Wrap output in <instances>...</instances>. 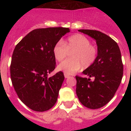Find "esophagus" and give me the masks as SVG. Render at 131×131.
Instances as JSON below:
<instances>
[{
  "label": "esophagus",
  "mask_w": 131,
  "mask_h": 131,
  "mask_svg": "<svg viewBox=\"0 0 131 131\" xmlns=\"http://www.w3.org/2000/svg\"><path fill=\"white\" fill-rule=\"evenodd\" d=\"M69 77V75H67V74H64V78H68Z\"/></svg>",
  "instance_id": "1"
}]
</instances>
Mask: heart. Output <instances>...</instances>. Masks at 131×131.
Returning a JSON list of instances; mask_svg holds the SVG:
<instances>
[{
  "label": "heart",
  "mask_w": 131,
  "mask_h": 131,
  "mask_svg": "<svg viewBox=\"0 0 131 131\" xmlns=\"http://www.w3.org/2000/svg\"><path fill=\"white\" fill-rule=\"evenodd\" d=\"M71 51L70 57L60 63L58 69L67 75H71L82 68H88L94 62L97 56V49L92 45L90 40L86 37L76 34L67 39L56 43L53 48V54L58 62L62 61Z\"/></svg>",
  "instance_id": "obj_1"
}]
</instances>
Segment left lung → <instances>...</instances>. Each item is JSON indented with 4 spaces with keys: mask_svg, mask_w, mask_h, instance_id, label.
Segmentation results:
<instances>
[{
    "mask_svg": "<svg viewBox=\"0 0 131 131\" xmlns=\"http://www.w3.org/2000/svg\"><path fill=\"white\" fill-rule=\"evenodd\" d=\"M96 40L98 55L95 61L82 73L94 78L76 75V93L81 103L90 109H99L114 97L123 75V64L120 48L114 39L94 30H78Z\"/></svg>",
    "mask_w": 131,
    "mask_h": 131,
    "instance_id": "obj_1",
    "label": "left lung"
}]
</instances>
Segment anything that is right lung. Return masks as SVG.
Wrapping results in <instances>:
<instances>
[{
	"label": "right lung",
	"instance_id": "right-lung-1",
	"mask_svg": "<svg viewBox=\"0 0 131 131\" xmlns=\"http://www.w3.org/2000/svg\"><path fill=\"white\" fill-rule=\"evenodd\" d=\"M69 28H38L30 32L16 45L10 65L11 82L18 97L36 112L51 109L57 101L64 80V73L48 74L56 68L53 48Z\"/></svg>",
	"mask_w": 131,
	"mask_h": 131
}]
</instances>
